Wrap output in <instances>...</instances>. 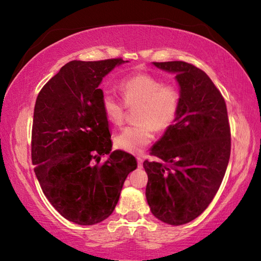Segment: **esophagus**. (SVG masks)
Returning a JSON list of instances; mask_svg holds the SVG:
<instances>
[{
  "mask_svg": "<svg viewBox=\"0 0 261 261\" xmlns=\"http://www.w3.org/2000/svg\"><path fill=\"white\" fill-rule=\"evenodd\" d=\"M137 161H138V166H139V167L143 166V159H141V158H137Z\"/></svg>",
  "mask_w": 261,
  "mask_h": 261,
  "instance_id": "obj_1",
  "label": "esophagus"
}]
</instances>
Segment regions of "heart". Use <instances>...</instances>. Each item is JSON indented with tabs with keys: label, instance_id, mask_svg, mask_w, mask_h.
Returning a JSON list of instances; mask_svg holds the SVG:
<instances>
[{
	"label": "heart",
	"instance_id": "heart-1",
	"mask_svg": "<svg viewBox=\"0 0 261 261\" xmlns=\"http://www.w3.org/2000/svg\"><path fill=\"white\" fill-rule=\"evenodd\" d=\"M125 105L110 92H105L101 106L105 116L115 125L121 124L127 108H137L136 122L115 138L116 147L129 153H140L153 139V129L163 131L177 116L180 93L174 84H162L151 74L139 73L124 79L120 85Z\"/></svg>",
	"mask_w": 261,
	"mask_h": 261
}]
</instances>
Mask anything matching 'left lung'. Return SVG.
I'll return each mask as SVG.
<instances>
[{"mask_svg": "<svg viewBox=\"0 0 261 261\" xmlns=\"http://www.w3.org/2000/svg\"><path fill=\"white\" fill-rule=\"evenodd\" d=\"M153 65L175 73L180 105L174 124L151 148L159 161H144L146 199L156 219L180 226L208 207L226 174L231 146L227 106L211 78L194 65Z\"/></svg>", "mask_w": 261, "mask_h": 261, "instance_id": "8db88e82", "label": "left lung"}]
</instances>
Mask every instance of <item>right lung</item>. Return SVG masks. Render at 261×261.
<instances>
[{
  "label": "right lung",
  "mask_w": 261,
  "mask_h": 261,
  "mask_svg": "<svg viewBox=\"0 0 261 261\" xmlns=\"http://www.w3.org/2000/svg\"><path fill=\"white\" fill-rule=\"evenodd\" d=\"M127 61H71L35 101L32 126L34 173L48 201L73 223L92 226L116 207L123 184L137 168L134 155L112 152L99 85ZM110 156L99 165L101 156Z\"/></svg>",
  "instance_id": "add662e5"
}]
</instances>
